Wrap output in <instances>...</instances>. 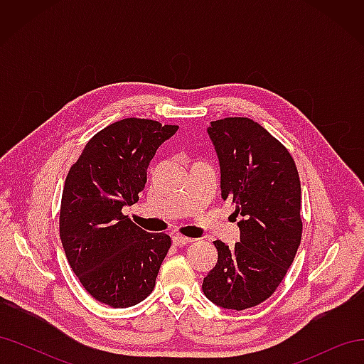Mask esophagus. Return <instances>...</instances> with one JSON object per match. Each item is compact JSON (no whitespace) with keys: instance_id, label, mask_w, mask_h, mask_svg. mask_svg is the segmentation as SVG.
<instances>
[{"instance_id":"34e87169","label":"esophagus","mask_w":364,"mask_h":364,"mask_svg":"<svg viewBox=\"0 0 364 364\" xmlns=\"http://www.w3.org/2000/svg\"><path fill=\"white\" fill-rule=\"evenodd\" d=\"M173 245L174 246H185V245H190V243H193V238H188V237H183V235H179V234H176V235H173Z\"/></svg>"}]
</instances>
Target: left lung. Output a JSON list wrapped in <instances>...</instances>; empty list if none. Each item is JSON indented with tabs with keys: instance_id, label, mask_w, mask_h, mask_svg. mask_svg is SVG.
<instances>
[{
	"instance_id": "obj_1",
	"label": "left lung",
	"mask_w": 364,
	"mask_h": 364,
	"mask_svg": "<svg viewBox=\"0 0 364 364\" xmlns=\"http://www.w3.org/2000/svg\"><path fill=\"white\" fill-rule=\"evenodd\" d=\"M206 130L240 241H214L218 258L202 290L215 305L241 311L270 297L291 266L302 237L301 181L289 150L253 119L229 117Z\"/></svg>"
}]
</instances>
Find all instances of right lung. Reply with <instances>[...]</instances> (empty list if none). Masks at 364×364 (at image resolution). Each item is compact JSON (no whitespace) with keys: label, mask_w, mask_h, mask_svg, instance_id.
<instances>
[{"label":"right lung","mask_w":364,"mask_h":364,"mask_svg":"<svg viewBox=\"0 0 364 364\" xmlns=\"http://www.w3.org/2000/svg\"><path fill=\"white\" fill-rule=\"evenodd\" d=\"M178 129L153 119H119L91 138L65 181V255L85 290L109 306L144 301L171 246L167 234H149L121 209L139 200L149 162Z\"/></svg>","instance_id":"right-lung-1"}]
</instances>
